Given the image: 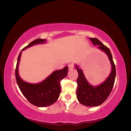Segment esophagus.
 Here are the masks:
<instances>
[{"label":"esophagus","mask_w":131,"mask_h":131,"mask_svg":"<svg viewBox=\"0 0 131 131\" xmlns=\"http://www.w3.org/2000/svg\"><path fill=\"white\" fill-rule=\"evenodd\" d=\"M74 68V64H70L69 65V70H72Z\"/></svg>","instance_id":"1"}]
</instances>
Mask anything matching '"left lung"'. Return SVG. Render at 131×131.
Returning <instances> with one entry per match:
<instances>
[{"label":"left lung","instance_id":"left-lung-1","mask_svg":"<svg viewBox=\"0 0 131 131\" xmlns=\"http://www.w3.org/2000/svg\"><path fill=\"white\" fill-rule=\"evenodd\" d=\"M90 40L93 45L98 46L97 48L106 54L111 62L112 70L110 75L104 82L99 85L94 86L89 84L82 70L77 65L74 66L78 72L76 96L78 101L83 105L86 106H97L104 102L110 96L114 84L116 70L109 48L96 38H90Z\"/></svg>","mask_w":131,"mask_h":131}]
</instances>
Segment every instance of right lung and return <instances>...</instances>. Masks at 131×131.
Wrapping results in <instances>:
<instances>
[{"label": "right lung", "mask_w": 131, "mask_h": 131, "mask_svg": "<svg viewBox=\"0 0 131 131\" xmlns=\"http://www.w3.org/2000/svg\"><path fill=\"white\" fill-rule=\"evenodd\" d=\"M45 39H36L22 49L24 50L32 46L46 43ZM21 52L18 57L16 69V78L20 91L25 97L32 105L38 107H46L53 104L58 99L61 93L60 82L65 78L68 73V67L59 70H56L46 79L38 84H30L25 82L20 77L18 67Z\"/></svg>", "instance_id": "right-lung-1"}]
</instances>
